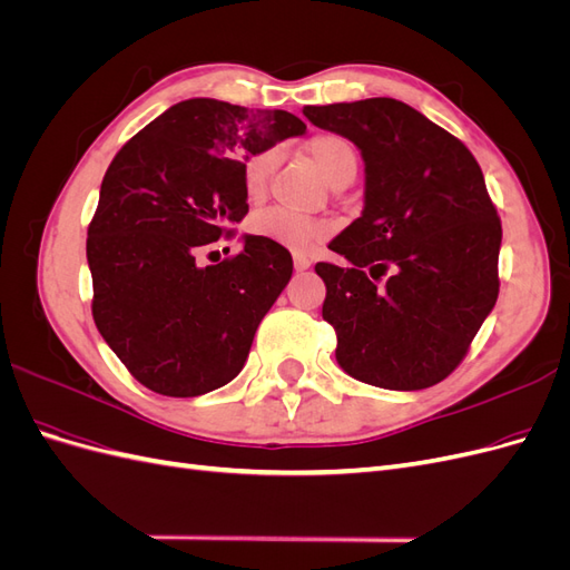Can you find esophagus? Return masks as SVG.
<instances>
[{"instance_id":"34e87169","label":"esophagus","mask_w":570,"mask_h":570,"mask_svg":"<svg viewBox=\"0 0 570 570\" xmlns=\"http://www.w3.org/2000/svg\"><path fill=\"white\" fill-rule=\"evenodd\" d=\"M308 266H312V258L304 256V254H295V268L297 271H306Z\"/></svg>"}]
</instances>
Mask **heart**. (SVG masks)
I'll return each mask as SVG.
<instances>
[{"mask_svg": "<svg viewBox=\"0 0 570 570\" xmlns=\"http://www.w3.org/2000/svg\"><path fill=\"white\" fill-rule=\"evenodd\" d=\"M306 151L331 185L337 180L356 176L358 157H356L354 145L347 140V137L335 135V132H318L312 137V140H308ZM275 161H278V151L275 149L256 151L249 159H245L243 193L249 202L264 199ZM249 230H252V235L271 239V243L281 245L285 249L304 252L331 235L333 223L292 214L287 209H268V212L256 214L249 220Z\"/></svg>", "mask_w": 570, "mask_h": 570, "instance_id": "b5f03b06", "label": "heart"}]
</instances>
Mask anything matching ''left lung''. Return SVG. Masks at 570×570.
Segmentation results:
<instances>
[{"label": "left lung", "instance_id": "obj_1", "mask_svg": "<svg viewBox=\"0 0 570 570\" xmlns=\"http://www.w3.org/2000/svg\"><path fill=\"white\" fill-rule=\"evenodd\" d=\"M304 116L352 140L366 164L364 212L327 245L350 266L316 264L337 364L385 390L438 385L499 295L502 220L482 170L459 137L390 97Z\"/></svg>", "mask_w": 570, "mask_h": 570}]
</instances>
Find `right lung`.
<instances>
[{"mask_svg":"<svg viewBox=\"0 0 570 570\" xmlns=\"http://www.w3.org/2000/svg\"><path fill=\"white\" fill-rule=\"evenodd\" d=\"M304 130L287 111L187 99L118 149L88 228V264L97 331L137 383L197 396L243 371L292 256L256 235L214 266H197V254L249 212L243 159Z\"/></svg>","mask_w":570,"mask_h":570,"instance_id":"1","label":"right lung"}]
</instances>
